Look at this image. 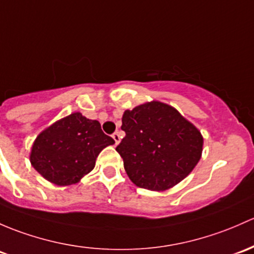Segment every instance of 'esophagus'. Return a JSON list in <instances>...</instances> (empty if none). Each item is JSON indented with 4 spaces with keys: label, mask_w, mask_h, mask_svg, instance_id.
I'll return each mask as SVG.
<instances>
[{
    "label": "esophagus",
    "mask_w": 254,
    "mask_h": 254,
    "mask_svg": "<svg viewBox=\"0 0 254 254\" xmlns=\"http://www.w3.org/2000/svg\"><path fill=\"white\" fill-rule=\"evenodd\" d=\"M112 137H113V140H114V142H116V145H118V143L120 142V138H122V135H120L119 131H117V132H114L113 135H112Z\"/></svg>",
    "instance_id": "1"
}]
</instances>
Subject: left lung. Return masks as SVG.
<instances>
[{"instance_id":"1","label":"left lung","mask_w":254,"mask_h":254,"mask_svg":"<svg viewBox=\"0 0 254 254\" xmlns=\"http://www.w3.org/2000/svg\"><path fill=\"white\" fill-rule=\"evenodd\" d=\"M122 122L125 137L116 149L127 176L138 188L169 190L201 159L203 136L174 107L151 101L127 109Z\"/></svg>"}]
</instances>
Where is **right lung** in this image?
Returning a JSON list of instances; mask_svg holds the SVG:
<instances>
[{
	"mask_svg": "<svg viewBox=\"0 0 254 254\" xmlns=\"http://www.w3.org/2000/svg\"><path fill=\"white\" fill-rule=\"evenodd\" d=\"M114 140L97 120L75 112L40 132L30 151L34 169L57 186L78 184L95 168L96 158Z\"/></svg>",
	"mask_w": 254,
	"mask_h": 254,
	"instance_id": "right-lung-1",
	"label": "right lung"
}]
</instances>
